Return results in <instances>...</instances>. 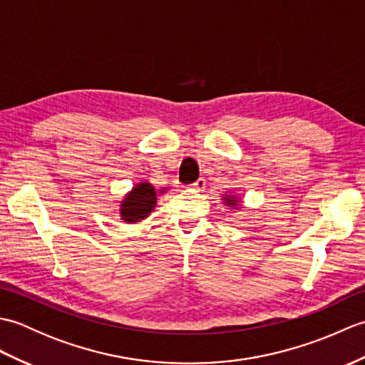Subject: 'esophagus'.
<instances>
[{
  "label": "esophagus",
  "mask_w": 365,
  "mask_h": 365,
  "mask_svg": "<svg viewBox=\"0 0 365 365\" xmlns=\"http://www.w3.org/2000/svg\"><path fill=\"white\" fill-rule=\"evenodd\" d=\"M192 190H197V191H204L205 190V178L200 177L197 180L191 185Z\"/></svg>",
  "instance_id": "1"
}]
</instances>
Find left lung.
Segmentation results:
<instances>
[{"mask_svg": "<svg viewBox=\"0 0 365 365\" xmlns=\"http://www.w3.org/2000/svg\"><path fill=\"white\" fill-rule=\"evenodd\" d=\"M222 200H224V202H226L229 207H237V204L240 202V199H237V197H234V196H226Z\"/></svg>", "mask_w": 365, "mask_h": 365, "instance_id": "obj_1", "label": "left lung"}]
</instances>
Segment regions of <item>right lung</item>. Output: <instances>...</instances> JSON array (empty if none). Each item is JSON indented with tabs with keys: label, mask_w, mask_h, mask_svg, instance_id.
<instances>
[{
	"label": "right lung",
	"mask_w": 365,
	"mask_h": 365,
	"mask_svg": "<svg viewBox=\"0 0 365 365\" xmlns=\"http://www.w3.org/2000/svg\"><path fill=\"white\" fill-rule=\"evenodd\" d=\"M158 192H165V188L155 191L149 182H141L133 187L125 199L120 202V216L125 222H139L147 218L155 205H157Z\"/></svg>",
	"instance_id": "right-lung-1"
}]
</instances>
